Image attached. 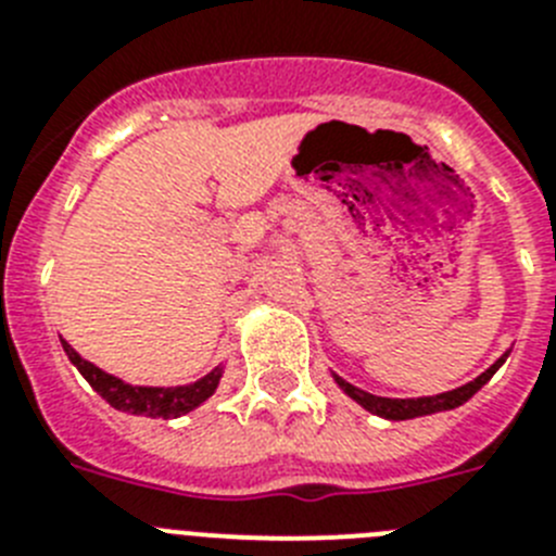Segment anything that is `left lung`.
<instances>
[{
  "label": "left lung",
  "mask_w": 556,
  "mask_h": 556,
  "mask_svg": "<svg viewBox=\"0 0 556 556\" xmlns=\"http://www.w3.org/2000/svg\"><path fill=\"white\" fill-rule=\"evenodd\" d=\"M504 358H507V356H501L498 362L490 367V370H484L479 378H473L470 384L459 387V390L443 392V395H429V397H381V395H370V392L348 384L345 378H339V376H333V378H337V384L342 387V390H345L348 395L356 401V404H362L367 412H372V415H381V417H387V420H409V417L434 415V412H445V409H456V406H462L465 401H468V397H473L476 392L481 390V387L488 384L490 378H493V372L498 370L501 365H504Z\"/></svg>",
  "instance_id": "obj_1"
}]
</instances>
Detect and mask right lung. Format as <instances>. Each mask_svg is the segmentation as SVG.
<instances>
[{
    "label": "right lung",
    "mask_w": 556,
    "mask_h": 556,
    "mask_svg": "<svg viewBox=\"0 0 556 556\" xmlns=\"http://www.w3.org/2000/svg\"><path fill=\"white\" fill-rule=\"evenodd\" d=\"M63 351H66L68 362L83 372V378H86L88 384L94 387L113 409L127 412V415L164 417V420L166 417L186 415V412L198 409L205 397L214 395V390H217L219 384V376H223V370L217 367V370L208 372L205 378H200V381L186 387H132L125 384L122 378L102 372L100 367H94L91 362H86L68 342H63Z\"/></svg>",
    "instance_id": "1"
}]
</instances>
